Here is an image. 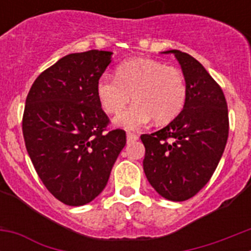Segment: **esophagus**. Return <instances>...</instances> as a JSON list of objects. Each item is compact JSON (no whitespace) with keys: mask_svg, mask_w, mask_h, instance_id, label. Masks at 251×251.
Instances as JSON below:
<instances>
[{"mask_svg":"<svg viewBox=\"0 0 251 251\" xmlns=\"http://www.w3.org/2000/svg\"><path fill=\"white\" fill-rule=\"evenodd\" d=\"M138 138H139V137L137 136L136 133H127V141H128V143H130V142H136Z\"/></svg>","mask_w":251,"mask_h":251,"instance_id":"obj_1","label":"esophagus"}]
</instances>
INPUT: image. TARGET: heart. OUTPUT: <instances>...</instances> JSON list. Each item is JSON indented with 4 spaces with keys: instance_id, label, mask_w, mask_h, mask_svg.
<instances>
[{
    "instance_id": "1",
    "label": "heart",
    "mask_w": 251,
    "mask_h": 251,
    "mask_svg": "<svg viewBox=\"0 0 251 251\" xmlns=\"http://www.w3.org/2000/svg\"><path fill=\"white\" fill-rule=\"evenodd\" d=\"M97 93L103 109L119 114L117 124L127 129H137L154 119L167 124L176 119L187 101V81L181 70L152 59H132L117 68L115 77L104 75L99 79Z\"/></svg>"
}]
</instances>
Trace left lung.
Instances as JSON below:
<instances>
[{
	"label": "left lung",
	"instance_id": "8db88e82",
	"mask_svg": "<svg viewBox=\"0 0 251 251\" xmlns=\"http://www.w3.org/2000/svg\"><path fill=\"white\" fill-rule=\"evenodd\" d=\"M175 54L187 81L183 110L165 128L142 134L148 182L167 200L194 197L214 175L229 136V112L221 86L191 55Z\"/></svg>",
	"mask_w": 251,
	"mask_h": 251
}]
</instances>
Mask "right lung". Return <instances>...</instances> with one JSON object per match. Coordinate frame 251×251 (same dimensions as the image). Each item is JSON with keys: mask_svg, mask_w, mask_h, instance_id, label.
<instances>
[{"mask_svg": "<svg viewBox=\"0 0 251 251\" xmlns=\"http://www.w3.org/2000/svg\"><path fill=\"white\" fill-rule=\"evenodd\" d=\"M110 56L99 50L66 55L36 77L26 98V150L49 192L65 205L94 200L127 143L123 129L108 128L97 93Z\"/></svg>", "mask_w": 251, "mask_h": 251, "instance_id": "right-lung-1", "label": "right lung"}]
</instances>
